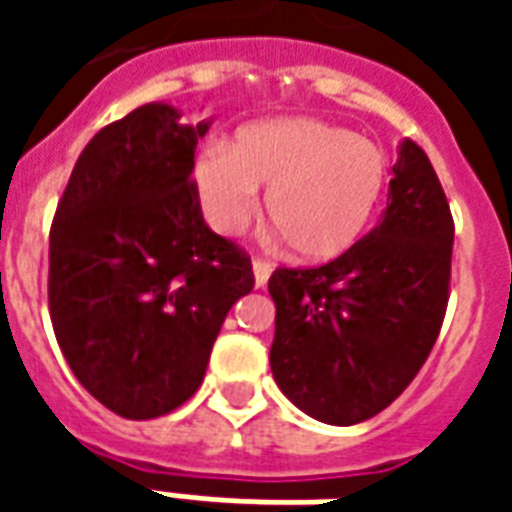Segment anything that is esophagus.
<instances>
[{"mask_svg":"<svg viewBox=\"0 0 512 512\" xmlns=\"http://www.w3.org/2000/svg\"><path fill=\"white\" fill-rule=\"evenodd\" d=\"M252 268H255V285L257 288H263V285L268 282V277H271L274 266H271L268 260H260V257H257L255 263H252Z\"/></svg>","mask_w":512,"mask_h":512,"instance_id":"esophagus-1","label":"esophagus"}]
</instances>
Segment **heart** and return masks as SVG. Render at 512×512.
I'll use <instances>...</instances> for the list:
<instances>
[{
    "label": "heart",
    "instance_id": "b5f03b06",
    "mask_svg": "<svg viewBox=\"0 0 512 512\" xmlns=\"http://www.w3.org/2000/svg\"><path fill=\"white\" fill-rule=\"evenodd\" d=\"M389 161L381 147L310 117L266 120L241 128L233 142L197 164V194L208 222L238 235L266 219L299 260H332L359 241L384 194Z\"/></svg>",
    "mask_w": 512,
    "mask_h": 512
}]
</instances>
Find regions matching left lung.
Returning a JSON list of instances; mask_svg holds the SVG:
<instances>
[{"label": "left lung", "instance_id": "left-lung-1", "mask_svg": "<svg viewBox=\"0 0 512 512\" xmlns=\"http://www.w3.org/2000/svg\"><path fill=\"white\" fill-rule=\"evenodd\" d=\"M450 202L425 150L406 139L378 224L332 263L277 268L271 373L290 403L356 425L403 395L450 301Z\"/></svg>", "mask_w": 512, "mask_h": 512}]
</instances>
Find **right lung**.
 <instances>
[{"label":"right lung","instance_id":"1","mask_svg":"<svg viewBox=\"0 0 512 512\" xmlns=\"http://www.w3.org/2000/svg\"><path fill=\"white\" fill-rule=\"evenodd\" d=\"M145 104L87 142L49 233V312L82 386L126 419L164 417L205 378L216 334L255 288L252 260L202 219L186 126Z\"/></svg>","mask_w":512,"mask_h":512}]
</instances>
